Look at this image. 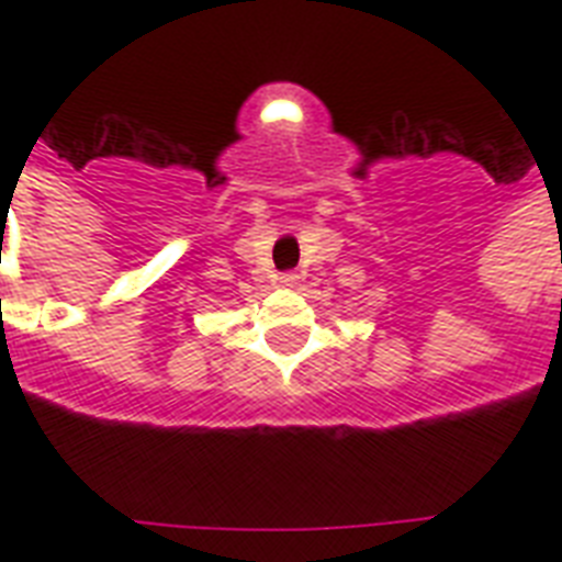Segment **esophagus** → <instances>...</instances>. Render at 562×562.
<instances>
[{
  "label": "esophagus",
  "mask_w": 562,
  "mask_h": 562,
  "mask_svg": "<svg viewBox=\"0 0 562 562\" xmlns=\"http://www.w3.org/2000/svg\"><path fill=\"white\" fill-rule=\"evenodd\" d=\"M294 282H297V273H294V271L280 273V285H285V289H291V285H294Z\"/></svg>",
  "instance_id": "obj_1"
}]
</instances>
